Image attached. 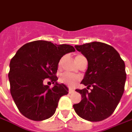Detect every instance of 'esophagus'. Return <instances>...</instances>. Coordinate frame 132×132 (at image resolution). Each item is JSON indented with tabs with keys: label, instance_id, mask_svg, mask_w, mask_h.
Wrapping results in <instances>:
<instances>
[{
	"label": "esophagus",
	"instance_id": "34e87169",
	"mask_svg": "<svg viewBox=\"0 0 132 132\" xmlns=\"http://www.w3.org/2000/svg\"><path fill=\"white\" fill-rule=\"evenodd\" d=\"M74 92H75V90H73V89H69V94H72V93H74Z\"/></svg>",
	"mask_w": 132,
	"mask_h": 132
}]
</instances>
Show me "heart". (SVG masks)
Segmentation results:
<instances>
[{
    "label": "heart",
    "instance_id": "heart-1",
    "mask_svg": "<svg viewBox=\"0 0 132 132\" xmlns=\"http://www.w3.org/2000/svg\"><path fill=\"white\" fill-rule=\"evenodd\" d=\"M83 57L82 55H77L75 57V60H77L79 57ZM63 58H61L60 60L59 61V66H61L62 63H63ZM80 80V77L77 75H72L70 73L68 72H64L62 73L60 75V81L61 83L66 84V86H69V87H74L77 82Z\"/></svg>",
    "mask_w": 132,
    "mask_h": 132
}]
</instances>
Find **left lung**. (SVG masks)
<instances>
[{
    "mask_svg": "<svg viewBox=\"0 0 132 132\" xmlns=\"http://www.w3.org/2000/svg\"><path fill=\"white\" fill-rule=\"evenodd\" d=\"M75 47L88 60L81 83L93 89H77L82 100L73 108L84 120L101 121L112 115L122 97L126 80L124 61L115 49L104 43L95 41Z\"/></svg>",
    "mask_w": 132,
    "mask_h": 132,
    "instance_id": "1",
    "label": "left lung"
}]
</instances>
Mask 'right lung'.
Returning a JSON list of instances; mask_svg holds the SVG:
<instances>
[{
    "mask_svg": "<svg viewBox=\"0 0 132 132\" xmlns=\"http://www.w3.org/2000/svg\"><path fill=\"white\" fill-rule=\"evenodd\" d=\"M75 51L70 45L46 40L26 43L18 50L10 61L8 77L12 97L23 116L41 121L55 114L60 97L69 93L66 85L57 81V66L63 55ZM48 78L52 88L43 83Z\"/></svg>",
    "mask_w": 132,
    "mask_h": 132,
    "instance_id": "obj_1",
    "label": "right lung"
}]
</instances>
